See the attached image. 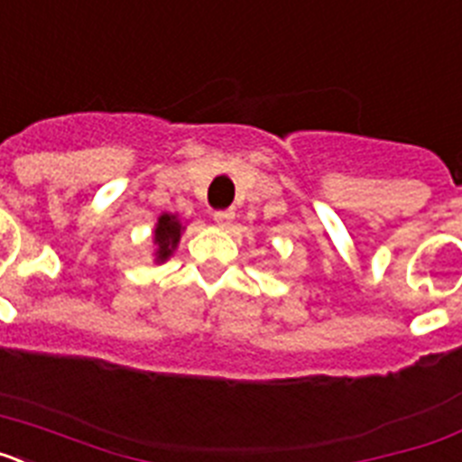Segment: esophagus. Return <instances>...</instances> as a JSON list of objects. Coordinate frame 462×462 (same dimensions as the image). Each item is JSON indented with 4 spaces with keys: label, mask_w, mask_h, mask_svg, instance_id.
<instances>
[{
    "label": "esophagus",
    "mask_w": 462,
    "mask_h": 462,
    "mask_svg": "<svg viewBox=\"0 0 462 462\" xmlns=\"http://www.w3.org/2000/svg\"><path fill=\"white\" fill-rule=\"evenodd\" d=\"M234 210H215L212 212V219H215V224L222 228H228L231 226V222H234Z\"/></svg>",
    "instance_id": "obj_1"
}]
</instances>
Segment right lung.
I'll return each instance as SVG.
<instances>
[{"instance_id":"obj_1","label":"right lung","mask_w":462,"mask_h":462,"mask_svg":"<svg viewBox=\"0 0 462 462\" xmlns=\"http://www.w3.org/2000/svg\"><path fill=\"white\" fill-rule=\"evenodd\" d=\"M182 228L185 226L180 224L178 215H171V212L159 215L157 226H154V245H157L154 261H157V263H164V261L173 254L178 243H180Z\"/></svg>"}]
</instances>
